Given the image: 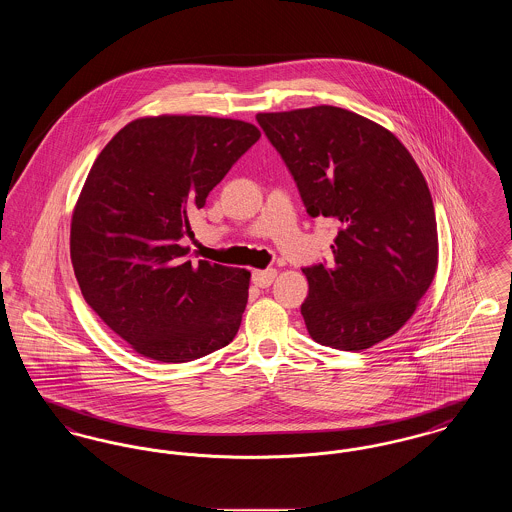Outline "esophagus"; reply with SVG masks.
<instances>
[{"label": "esophagus", "mask_w": 512, "mask_h": 512, "mask_svg": "<svg viewBox=\"0 0 512 512\" xmlns=\"http://www.w3.org/2000/svg\"><path fill=\"white\" fill-rule=\"evenodd\" d=\"M276 268H267V270H253V274H251V280H253V284L255 286H259V288H268L272 282H274V278H276Z\"/></svg>", "instance_id": "obj_1"}]
</instances>
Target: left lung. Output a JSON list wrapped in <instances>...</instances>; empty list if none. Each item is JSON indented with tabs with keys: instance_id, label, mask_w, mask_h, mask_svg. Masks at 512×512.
I'll return each instance as SVG.
<instances>
[{
	"instance_id": "8db88e82",
	"label": "left lung",
	"mask_w": 512,
	"mask_h": 512,
	"mask_svg": "<svg viewBox=\"0 0 512 512\" xmlns=\"http://www.w3.org/2000/svg\"><path fill=\"white\" fill-rule=\"evenodd\" d=\"M311 217L338 220L334 263L303 268L301 315L311 338L363 351L413 317L438 268V226L428 184L390 130L318 105L259 113Z\"/></svg>"
}]
</instances>
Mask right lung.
Returning a JSON list of instances; mask_svg holds the SVG:
<instances>
[{
	"label": "right lung",
	"instance_id": "add662e5",
	"mask_svg": "<svg viewBox=\"0 0 512 512\" xmlns=\"http://www.w3.org/2000/svg\"><path fill=\"white\" fill-rule=\"evenodd\" d=\"M261 138L234 119L161 115L128 122L103 147L71 222L86 303L153 361L188 363L228 345L251 272L186 261L190 213Z\"/></svg>",
	"mask_w": 512,
	"mask_h": 512
}]
</instances>
